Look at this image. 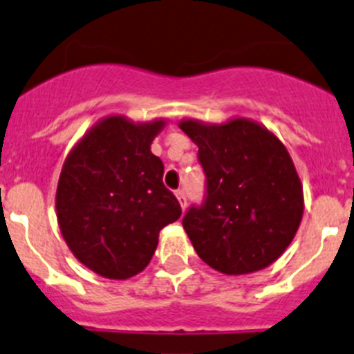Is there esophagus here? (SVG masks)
<instances>
[{"instance_id":"1","label":"esophagus","mask_w":354,"mask_h":354,"mask_svg":"<svg viewBox=\"0 0 354 354\" xmlns=\"http://www.w3.org/2000/svg\"><path fill=\"white\" fill-rule=\"evenodd\" d=\"M175 196H177V200H179V203H180V207H183V210H186V207H187L186 191H184V189H177V191H175Z\"/></svg>"}]
</instances>
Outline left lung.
Returning a JSON list of instances; mask_svg holds the SVG:
<instances>
[{
  "mask_svg": "<svg viewBox=\"0 0 354 354\" xmlns=\"http://www.w3.org/2000/svg\"><path fill=\"white\" fill-rule=\"evenodd\" d=\"M198 146L205 198L183 225L203 262L224 274L268 268L294 240L304 212L302 186L287 147L259 123L184 120Z\"/></svg>",
  "mask_w": 354,
  "mask_h": 354,
  "instance_id": "left-lung-1",
  "label": "left lung"
}]
</instances>
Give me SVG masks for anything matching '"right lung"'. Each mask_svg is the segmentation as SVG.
<instances>
[{
	"mask_svg": "<svg viewBox=\"0 0 354 354\" xmlns=\"http://www.w3.org/2000/svg\"><path fill=\"white\" fill-rule=\"evenodd\" d=\"M165 120L132 123L109 116L69 153L57 186V218L82 264L127 280L149 264L158 234L183 210L163 184V161L151 142Z\"/></svg>",
	"mask_w": 354,
	"mask_h": 354,
	"instance_id": "1",
	"label": "right lung"
}]
</instances>
